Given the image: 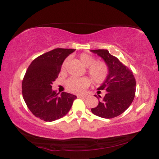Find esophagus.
<instances>
[{
  "label": "esophagus",
  "mask_w": 159,
  "mask_h": 159,
  "mask_svg": "<svg viewBox=\"0 0 159 159\" xmlns=\"http://www.w3.org/2000/svg\"><path fill=\"white\" fill-rule=\"evenodd\" d=\"M85 97H86V95H77L78 98H85Z\"/></svg>",
  "instance_id": "obj_1"
}]
</instances>
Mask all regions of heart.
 <instances>
[{
  "instance_id": "obj_1",
  "label": "heart",
  "mask_w": 159,
  "mask_h": 159,
  "mask_svg": "<svg viewBox=\"0 0 159 159\" xmlns=\"http://www.w3.org/2000/svg\"><path fill=\"white\" fill-rule=\"evenodd\" d=\"M79 60L85 67L88 68V73L95 84H102L109 74V68L106 63L102 61H95L92 55L83 53L79 56ZM69 59H66L62 64L61 69L65 70ZM90 80L89 78H71L66 83L67 89L74 93H81L89 86Z\"/></svg>"
}]
</instances>
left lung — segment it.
<instances>
[{"label": "left lung", "instance_id": "1", "mask_svg": "<svg viewBox=\"0 0 159 159\" xmlns=\"http://www.w3.org/2000/svg\"><path fill=\"white\" fill-rule=\"evenodd\" d=\"M90 52L101 57L109 68L107 79L98 89L107 92L101 99L100 95H98V97L95 95L99 102L96 107L92 108L91 112L106 119L117 117L130 106L134 98L136 80L132 70L107 50L95 49Z\"/></svg>", "mask_w": 159, "mask_h": 159}]
</instances>
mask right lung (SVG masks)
Listing matches in <instances>:
<instances>
[{
	"label": "right lung",
	"instance_id": "add662e5",
	"mask_svg": "<svg viewBox=\"0 0 159 159\" xmlns=\"http://www.w3.org/2000/svg\"><path fill=\"white\" fill-rule=\"evenodd\" d=\"M74 49H57L36 58L27 69L22 80V96L35 117L52 122L66 115L77 97L69 93L61 94L52 89L65 59Z\"/></svg>",
	"mask_w": 159,
	"mask_h": 159
}]
</instances>
